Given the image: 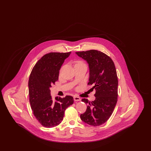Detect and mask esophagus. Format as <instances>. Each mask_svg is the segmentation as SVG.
Segmentation results:
<instances>
[{
  "label": "esophagus",
  "instance_id": "esophagus-1",
  "mask_svg": "<svg viewBox=\"0 0 151 151\" xmlns=\"http://www.w3.org/2000/svg\"><path fill=\"white\" fill-rule=\"evenodd\" d=\"M73 100L75 101H80V98L79 97H77V96H74L73 97Z\"/></svg>",
  "mask_w": 151,
  "mask_h": 151
}]
</instances>
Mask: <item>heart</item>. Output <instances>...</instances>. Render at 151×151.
Masks as SVG:
<instances>
[{
  "label": "heart",
  "mask_w": 151,
  "mask_h": 151,
  "mask_svg": "<svg viewBox=\"0 0 151 151\" xmlns=\"http://www.w3.org/2000/svg\"><path fill=\"white\" fill-rule=\"evenodd\" d=\"M80 64H84V63H83L82 62H81V61H78V62H77V63H76V65H80Z\"/></svg>",
  "instance_id": "b5f03b06"
}]
</instances>
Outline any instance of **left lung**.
<instances>
[{
	"label": "left lung",
	"mask_w": 151,
	"mask_h": 151,
	"mask_svg": "<svg viewBox=\"0 0 151 151\" xmlns=\"http://www.w3.org/2000/svg\"><path fill=\"white\" fill-rule=\"evenodd\" d=\"M76 54L86 60L89 67L88 86L95 89V100L81 101L88 104L80 118L87 124L99 126L106 122L112 114L118 100V78L115 65L105 53L96 50L79 51Z\"/></svg>",
	"instance_id": "left-lung-1"
}]
</instances>
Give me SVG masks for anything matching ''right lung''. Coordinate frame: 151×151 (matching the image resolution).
Listing matches in <instances>:
<instances>
[{"label":"right lung","mask_w":151,"mask_h":151,"mask_svg":"<svg viewBox=\"0 0 151 151\" xmlns=\"http://www.w3.org/2000/svg\"><path fill=\"white\" fill-rule=\"evenodd\" d=\"M71 52H50L44 55L35 65L29 76V102L33 114L46 128L59 124L65 109L73 103L71 96L57 97L52 100L50 88L58 81L59 70Z\"/></svg>","instance_id":"obj_1"}]
</instances>
